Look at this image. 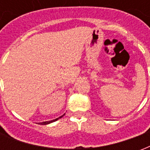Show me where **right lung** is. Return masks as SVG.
Listing matches in <instances>:
<instances>
[{"mask_svg":"<svg viewBox=\"0 0 150 150\" xmlns=\"http://www.w3.org/2000/svg\"><path fill=\"white\" fill-rule=\"evenodd\" d=\"M64 115H65V114H63L62 116H59V117H58V118H56V119H54V120H49V121H43V122H40V123H38V124H40V125H48V124H50V123L54 122V121L58 120L60 119V118H62V116H64Z\"/></svg>","mask_w":150,"mask_h":150,"instance_id":"right-lung-1","label":"right lung"}]
</instances>
